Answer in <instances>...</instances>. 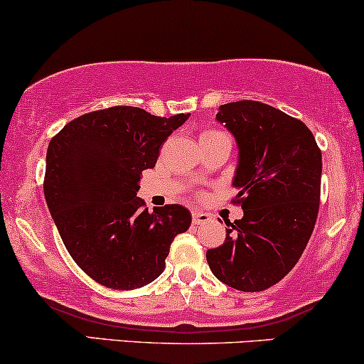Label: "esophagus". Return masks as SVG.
Wrapping results in <instances>:
<instances>
[{
    "label": "esophagus",
    "mask_w": 364,
    "mask_h": 364,
    "mask_svg": "<svg viewBox=\"0 0 364 364\" xmlns=\"http://www.w3.org/2000/svg\"><path fill=\"white\" fill-rule=\"evenodd\" d=\"M209 219H210V214L203 213V210H194V213H192V223L194 224H204L208 223Z\"/></svg>",
    "instance_id": "obj_1"
}]
</instances>
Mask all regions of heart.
I'll list each match as a JSON object with an SVG mask.
<instances>
[{
    "label": "heart",
    "mask_w": 364,
    "mask_h": 364,
    "mask_svg": "<svg viewBox=\"0 0 364 364\" xmlns=\"http://www.w3.org/2000/svg\"><path fill=\"white\" fill-rule=\"evenodd\" d=\"M218 132H205V133H203V134H200V138H203V136H208V134H216Z\"/></svg>",
    "instance_id": "b5f03b06"
}]
</instances>
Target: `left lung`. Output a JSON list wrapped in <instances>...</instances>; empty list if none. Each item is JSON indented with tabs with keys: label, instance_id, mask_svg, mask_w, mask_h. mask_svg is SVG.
<instances>
[{
	"label": "left lung",
	"instance_id": "8db88e82",
	"mask_svg": "<svg viewBox=\"0 0 364 364\" xmlns=\"http://www.w3.org/2000/svg\"><path fill=\"white\" fill-rule=\"evenodd\" d=\"M216 119L237 146L232 187L243 218L226 221V240L205 258L223 284L262 291L297 264L309 243L319 210L322 155L302 121L263 102H228Z\"/></svg>",
	"mask_w": 364,
	"mask_h": 364
}]
</instances>
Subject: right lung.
<instances>
[{"label":"right lung","instance_id":"obj_1","mask_svg":"<svg viewBox=\"0 0 364 364\" xmlns=\"http://www.w3.org/2000/svg\"><path fill=\"white\" fill-rule=\"evenodd\" d=\"M187 119L114 106L79 116L48 143L45 200L69 255L97 284L148 285L164 273L173 237L189 230L183 205L148 213L136 197L141 172Z\"/></svg>","mask_w":364,"mask_h":364}]
</instances>
